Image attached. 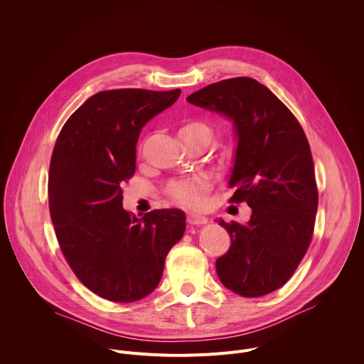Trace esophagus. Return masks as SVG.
I'll return each mask as SVG.
<instances>
[{"label":"esophagus","mask_w":364,"mask_h":364,"mask_svg":"<svg viewBox=\"0 0 364 364\" xmlns=\"http://www.w3.org/2000/svg\"><path fill=\"white\" fill-rule=\"evenodd\" d=\"M187 222H188L190 225H205L207 222H209V219H207V218L203 216V215H198V213H188Z\"/></svg>","instance_id":"esophagus-1"}]
</instances>
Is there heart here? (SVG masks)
<instances>
[{"mask_svg":"<svg viewBox=\"0 0 364 364\" xmlns=\"http://www.w3.org/2000/svg\"><path fill=\"white\" fill-rule=\"evenodd\" d=\"M196 132H205L210 135L209 127L201 122H187L180 128V135L196 134ZM207 191H209V186H207L203 180H197V178L178 180V181H173L168 186L170 197L176 203L184 207H201L205 201Z\"/></svg>","mask_w":364,"mask_h":364,"instance_id":"obj_1","label":"heart"}]
</instances>
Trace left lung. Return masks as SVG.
I'll return each instance as SVG.
<instances>
[{
    "mask_svg": "<svg viewBox=\"0 0 364 364\" xmlns=\"http://www.w3.org/2000/svg\"><path fill=\"white\" fill-rule=\"evenodd\" d=\"M187 102L233 124L232 201L252 209L246 225L219 220L229 250L216 259L220 282L246 298L281 288L295 272L314 232L318 207L314 163L306 136L284 103L250 77L212 83Z\"/></svg>",
    "mask_w": 364,
    "mask_h": 364,
    "instance_id": "left-lung-1",
    "label": "left lung"
}]
</instances>
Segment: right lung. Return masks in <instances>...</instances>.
I'll list each match as a JSON object with an SVG mask.
<instances>
[{
  "label": "right lung",
  "instance_id": "obj_1",
  "mask_svg": "<svg viewBox=\"0 0 364 364\" xmlns=\"http://www.w3.org/2000/svg\"><path fill=\"white\" fill-rule=\"evenodd\" d=\"M181 90L115 89L90 96L63 125L51 155L48 207L62 252L96 295L134 302L157 288L186 215L161 209L138 219L122 207L144 125Z\"/></svg>",
  "mask_w": 364,
  "mask_h": 364
}]
</instances>
